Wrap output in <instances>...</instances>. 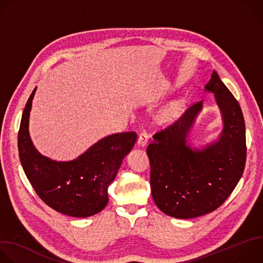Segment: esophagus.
Returning <instances> with one entry per match:
<instances>
[{
    "instance_id": "obj_1",
    "label": "esophagus",
    "mask_w": 263,
    "mask_h": 263,
    "mask_svg": "<svg viewBox=\"0 0 263 263\" xmlns=\"http://www.w3.org/2000/svg\"><path fill=\"white\" fill-rule=\"evenodd\" d=\"M147 140H148V137H147V134H146L145 130H141L139 135H138L137 144L141 145V146H144L147 143Z\"/></svg>"
}]
</instances>
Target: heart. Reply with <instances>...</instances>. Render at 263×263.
Masks as SVG:
<instances>
[{
	"label": "heart",
	"instance_id": "b5f03b06",
	"mask_svg": "<svg viewBox=\"0 0 263 263\" xmlns=\"http://www.w3.org/2000/svg\"><path fill=\"white\" fill-rule=\"evenodd\" d=\"M183 104L181 101H174L162 107L156 117L157 122L160 125H167L173 123L181 114Z\"/></svg>",
	"mask_w": 263,
	"mask_h": 263
}]
</instances>
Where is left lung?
Returning a JSON list of instances; mask_svg holds the SVG:
<instances>
[{
    "label": "left lung",
    "mask_w": 263,
    "mask_h": 263,
    "mask_svg": "<svg viewBox=\"0 0 263 263\" xmlns=\"http://www.w3.org/2000/svg\"><path fill=\"white\" fill-rule=\"evenodd\" d=\"M205 89L214 93L221 112L223 129L216 142L202 149L186 143L202 109L200 101L155 133L146 147L153 200L176 218H194L217 209L234 191L246 165V125L237 100L215 70Z\"/></svg>",
    "instance_id": "obj_1"
}]
</instances>
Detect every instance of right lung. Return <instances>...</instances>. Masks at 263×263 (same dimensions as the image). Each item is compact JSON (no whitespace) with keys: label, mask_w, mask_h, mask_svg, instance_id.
Here are the masks:
<instances>
[{"label":"right lung","mask_w":263,"mask_h":263,"mask_svg":"<svg viewBox=\"0 0 263 263\" xmlns=\"http://www.w3.org/2000/svg\"><path fill=\"white\" fill-rule=\"evenodd\" d=\"M35 90L24 109L17 137L20 160L28 180L37 196L60 213L74 217L99 213L108 203L107 187L133 147L136 132L104 137L71 161L51 160L39 153L29 135V117Z\"/></svg>","instance_id":"obj_1"}]
</instances>
